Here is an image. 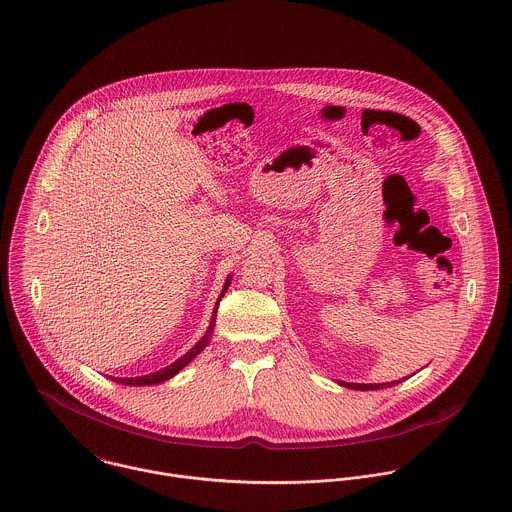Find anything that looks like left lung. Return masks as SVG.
Here are the masks:
<instances>
[{
  "mask_svg": "<svg viewBox=\"0 0 512 512\" xmlns=\"http://www.w3.org/2000/svg\"><path fill=\"white\" fill-rule=\"evenodd\" d=\"M400 380H394L392 384H396ZM341 386H347V388H353V390H376V388H386V386H392L390 382H382V384H357V382H343L339 380Z\"/></svg>",
  "mask_w": 512,
  "mask_h": 512,
  "instance_id": "1",
  "label": "left lung"
}]
</instances>
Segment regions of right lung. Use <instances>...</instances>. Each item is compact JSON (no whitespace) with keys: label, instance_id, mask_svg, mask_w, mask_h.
Returning <instances> with one entry per match:
<instances>
[{"label":"right lung","instance_id":"obj_1","mask_svg":"<svg viewBox=\"0 0 512 512\" xmlns=\"http://www.w3.org/2000/svg\"><path fill=\"white\" fill-rule=\"evenodd\" d=\"M228 286H230V278L224 282V288H222V292L219 295L220 297L226 293L228 290ZM219 301H217V305H215V311H213V317H211V325H209V329H207V333L203 335V339L191 349V351H187L181 359H177L175 363H171L169 366H165V368H161V370H157V372H151V374H146V376H136V378H112V380H116V382H120V384H128V386H147V384H159V382H163V380H167V378H171V376H175L183 366L189 365L207 345H209V341H211V335H213V331H215V323H217V309H219Z\"/></svg>","mask_w":512,"mask_h":512}]
</instances>
